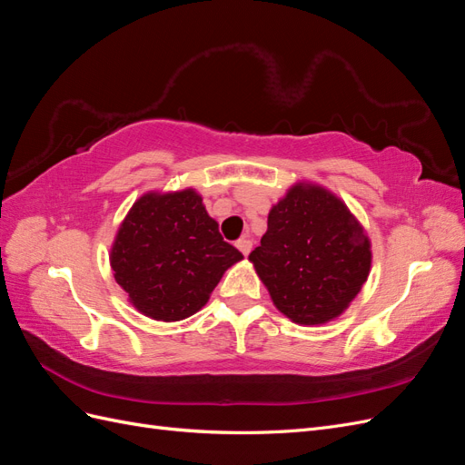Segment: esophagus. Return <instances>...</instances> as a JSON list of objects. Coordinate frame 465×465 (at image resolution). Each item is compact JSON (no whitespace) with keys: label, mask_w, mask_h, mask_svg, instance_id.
<instances>
[{"label":"esophagus","mask_w":465,"mask_h":465,"mask_svg":"<svg viewBox=\"0 0 465 465\" xmlns=\"http://www.w3.org/2000/svg\"><path fill=\"white\" fill-rule=\"evenodd\" d=\"M236 248H238V250H241L244 256H248V254H250V250H252V241H250V238H248V236H242V238H238V241H236Z\"/></svg>","instance_id":"34e87169"}]
</instances>
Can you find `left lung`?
Segmentation results:
<instances>
[{
    "label": "left lung",
    "instance_id": "1",
    "mask_svg": "<svg viewBox=\"0 0 465 465\" xmlns=\"http://www.w3.org/2000/svg\"><path fill=\"white\" fill-rule=\"evenodd\" d=\"M248 260L281 314L318 326L341 316L371 273V241L330 190L297 182L267 215Z\"/></svg>",
    "mask_w": 465,
    "mask_h": 465
}]
</instances>
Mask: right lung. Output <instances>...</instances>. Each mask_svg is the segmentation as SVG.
I'll return each mask as SVG.
<instances>
[{"label": "right lung", "mask_w": 465, "mask_h": 465, "mask_svg": "<svg viewBox=\"0 0 465 465\" xmlns=\"http://www.w3.org/2000/svg\"><path fill=\"white\" fill-rule=\"evenodd\" d=\"M242 258L223 241L193 188L143 193L110 248V267L128 301L161 322L202 311L223 273Z\"/></svg>", "instance_id": "1"}]
</instances>
